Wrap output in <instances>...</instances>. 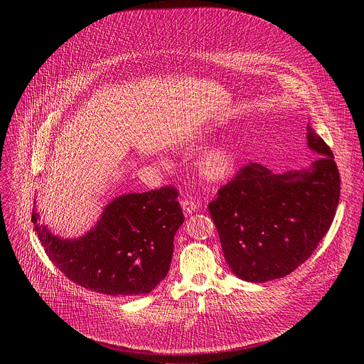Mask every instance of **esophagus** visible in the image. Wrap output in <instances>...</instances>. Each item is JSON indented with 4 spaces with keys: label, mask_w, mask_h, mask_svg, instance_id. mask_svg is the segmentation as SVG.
Segmentation results:
<instances>
[{
    "label": "esophagus",
    "mask_w": 364,
    "mask_h": 364,
    "mask_svg": "<svg viewBox=\"0 0 364 364\" xmlns=\"http://www.w3.org/2000/svg\"><path fill=\"white\" fill-rule=\"evenodd\" d=\"M181 206L183 208V213L186 215H191L196 208H199V203L192 198H182L181 199Z\"/></svg>",
    "instance_id": "esophagus-1"
}]
</instances>
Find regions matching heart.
<instances>
[{"instance_id": "obj_1", "label": "heart", "mask_w": 364, "mask_h": 364, "mask_svg": "<svg viewBox=\"0 0 364 364\" xmlns=\"http://www.w3.org/2000/svg\"><path fill=\"white\" fill-rule=\"evenodd\" d=\"M237 151L231 143H220L210 147L199 159V172L208 182L228 181L237 168Z\"/></svg>"}]
</instances>
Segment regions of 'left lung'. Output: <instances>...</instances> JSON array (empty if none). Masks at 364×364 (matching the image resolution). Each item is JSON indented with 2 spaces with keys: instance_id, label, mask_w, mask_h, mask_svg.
I'll return each mask as SVG.
<instances>
[{
  "instance_id": "8db88e82",
  "label": "left lung",
  "mask_w": 364,
  "mask_h": 364,
  "mask_svg": "<svg viewBox=\"0 0 364 364\" xmlns=\"http://www.w3.org/2000/svg\"><path fill=\"white\" fill-rule=\"evenodd\" d=\"M307 144L321 156L309 168L277 175L250 162L208 203L224 258L245 282L264 283L296 270L333 221L341 195L338 166L310 124Z\"/></svg>"
}]
</instances>
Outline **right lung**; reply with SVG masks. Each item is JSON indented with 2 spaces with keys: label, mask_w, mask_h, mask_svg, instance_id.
<instances>
[{
  "label": "right lung",
  "mask_w": 364,
  "mask_h": 364,
  "mask_svg": "<svg viewBox=\"0 0 364 364\" xmlns=\"http://www.w3.org/2000/svg\"><path fill=\"white\" fill-rule=\"evenodd\" d=\"M176 198L173 186L122 195L77 240L53 235L35 203L32 223L46 255L71 282L107 296L147 294L166 276L173 237L185 220Z\"/></svg>",
  "instance_id": "right-lung-1"
}]
</instances>
